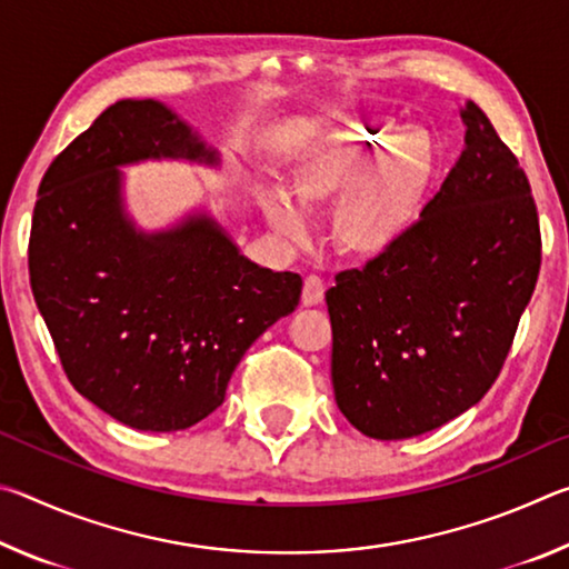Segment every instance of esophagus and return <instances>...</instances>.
I'll list each match as a JSON object with an SVG mask.
<instances>
[{
  "instance_id": "1",
  "label": "esophagus",
  "mask_w": 569,
  "mask_h": 569,
  "mask_svg": "<svg viewBox=\"0 0 569 569\" xmlns=\"http://www.w3.org/2000/svg\"><path fill=\"white\" fill-rule=\"evenodd\" d=\"M323 291H326V286H323L321 278L319 276H308L306 283H303V296H301L303 306H319L323 301Z\"/></svg>"
}]
</instances>
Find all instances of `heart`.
Instances as JSON below:
<instances>
[{
  "label": "heart",
  "instance_id": "heart-1",
  "mask_svg": "<svg viewBox=\"0 0 569 569\" xmlns=\"http://www.w3.org/2000/svg\"><path fill=\"white\" fill-rule=\"evenodd\" d=\"M439 152L431 134L387 114H359L323 134L291 170V192L308 213L331 206L329 243L351 263H377L407 243L435 186ZM278 238L301 246L311 220L283 190L261 192Z\"/></svg>",
  "mask_w": 569,
  "mask_h": 569
}]
</instances>
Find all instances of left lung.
<instances>
[{"instance_id": "1", "label": "left lung", "mask_w": 569, "mask_h": 569, "mask_svg": "<svg viewBox=\"0 0 569 569\" xmlns=\"http://www.w3.org/2000/svg\"><path fill=\"white\" fill-rule=\"evenodd\" d=\"M465 148L397 253L326 291L336 403L381 441L439 429L499 377L532 298L537 208L485 112L461 108Z\"/></svg>"}]
</instances>
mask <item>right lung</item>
<instances>
[{
	"mask_svg": "<svg viewBox=\"0 0 569 569\" xmlns=\"http://www.w3.org/2000/svg\"><path fill=\"white\" fill-rule=\"evenodd\" d=\"M160 160L220 168L218 148L170 104L114 102L44 172L30 236L32 293L67 379L138 431L216 411L250 343L303 288L240 253L206 203L138 226L122 168Z\"/></svg>",
	"mask_w": 569,
	"mask_h": 569,
	"instance_id": "1",
	"label": "right lung"
}]
</instances>
